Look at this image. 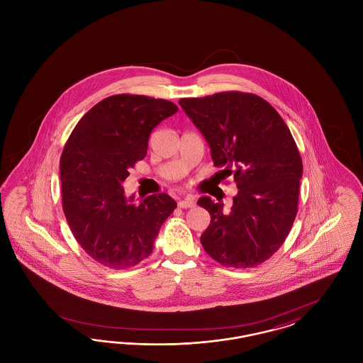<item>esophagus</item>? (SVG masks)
Masks as SVG:
<instances>
[{"mask_svg":"<svg viewBox=\"0 0 363 363\" xmlns=\"http://www.w3.org/2000/svg\"><path fill=\"white\" fill-rule=\"evenodd\" d=\"M196 206L193 197H186L185 200H179L178 201V207L179 208H193Z\"/></svg>","mask_w":363,"mask_h":363,"instance_id":"esophagus-1","label":"esophagus"}]
</instances>
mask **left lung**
Here are the masks:
<instances>
[{"mask_svg":"<svg viewBox=\"0 0 363 363\" xmlns=\"http://www.w3.org/2000/svg\"><path fill=\"white\" fill-rule=\"evenodd\" d=\"M179 104L211 147L223 179L233 177L238 194L230 212L208 196L211 223L200 241L208 255L233 268H253L284 243L298 212L302 159L277 110L259 95L225 91Z\"/></svg>","mask_w":363,"mask_h":363,"instance_id":"left-lung-1","label":"left lung"}]
</instances>
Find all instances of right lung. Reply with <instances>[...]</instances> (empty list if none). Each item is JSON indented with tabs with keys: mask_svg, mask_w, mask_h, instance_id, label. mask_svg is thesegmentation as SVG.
<instances>
[{
	"mask_svg": "<svg viewBox=\"0 0 363 363\" xmlns=\"http://www.w3.org/2000/svg\"><path fill=\"white\" fill-rule=\"evenodd\" d=\"M178 107L145 95L118 94L95 104L72 130L60 159L62 209L91 259L126 269L147 259L177 203L166 193L126 200L122 182L147 155L157 123Z\"/></svg>",
	"mask_w": 363,
	"mask_h": 363,
	"instance_id": "right-lung-1",
	"label": "right lung"
}]
</instances>
